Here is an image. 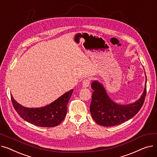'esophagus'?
Returning <instances> with one entry per match:
<instances>
[{
	"mask_svg": "<svg viewBox=\"0 0 157 157\" xmlns=\"http://www.w3.org/2000/svg\"><path fill=\"white\" fill-rule=\"evenodd\" d=\"M90 85V79H85L83 81V86L84 88H86L88 87Z\"/></svg>",
	"mask_w": 157,
	"mask_h": 157,
	"instance_id": "obj_1",
	"label": "esophagus"
}]
</instances>
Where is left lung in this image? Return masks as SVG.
<instances>
[{
    "label": "left lung",
    "instance_id": "obj_1",
    "mask_svg": "<svg viewBox=\"0 0 157 157\" xmlns=\"http://www.w3.org/2000/svg\"><path fill=\"white\" fill-rule=\"evenodd\" d=\"M92 88L94 92L90 110L93 119L104 127L115 126L133 118L142 108L146 95V76L142 96L134 103L128 105L115 104L107 95L103 86L96 81L92 83Z\"/></svg>",
    "mask_w": 157,
    "mask_h": 157
}]
</instances>
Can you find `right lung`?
Instances as JSON below:
<instances>
[{
	"instance_id": "add662e5",
	"label": "right lung",
	"mask_w": 157,
	"mask_h": 157,
	"mask_svg": "<svg viewBox=\"0 0 157 157\" xmlns=\"http://www.w3.org/2000/svg\"><path fill=\"white\" fill-rule=\"evenodd\" d=\"M73 90L66 92L55 101L40 108H28L16 102L11 95L16 111L27 122L39 127H53L60 124L67 112V104Z\"/></svg>"
}]
</instances>
